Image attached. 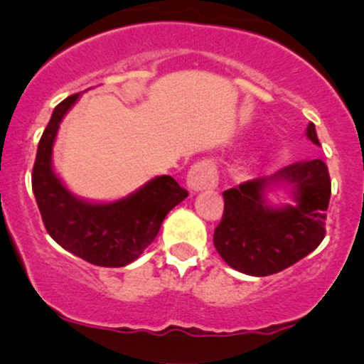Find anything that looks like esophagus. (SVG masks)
Segmentation results:
<instances>
[{"mask_svg": "<svg viewBox=\"0 0 364 364\" xmlns=\"http://www.w3.org/2000/svg\"><path fill=\"white\" fill-rule=\"evenodd\" d=\"M219 183V174L212 161H200L190 168L186 174V185L191 191L212 190Z\"/></svg>", "mask_w": 364, "mask_h": 364, "instance_id": "esophagus-1", "label": "esophagus"}]
</instances>
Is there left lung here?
I'll list each match as a JSON object with an SVG mask.
<instances>
[{"mask_svg":"<svg viewBox=\"0 0 364 364\" xmlns=\"http://www.w3.org/2000/svg\"><path fill=\"white\" fill-rule=\"evenodd\" d=\"M306 136L320 145L315 124ZM289 186L292 206L272 208L269 189ZM330 176L323 161L296 162L267 178L225 190L224 214L214 231L217 253L229 267L255 277H265L294 265L325 237L330 200Z\"/></svg>","mask_w":364,"mask_h":364,"instance_id":"left-lung-1","label":"left lung"}]
</instances>
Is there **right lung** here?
<instances>
[{"instance_id":"add662e5","label":"right lung","mask_w":364,"mask_h":364,"mask_svg":"<svg viewBox=\"0 0 364 364\" xmlns=\"http://www.w3.org/2000/svg\"><path fill=\"white\" fill-rule=\"evenodd\" d=\"M80 94L54 107L37 147L32 190L46 231L66 252L99 267L135 262L156 240L162 220L188 196L171 176H157L124 198L89 202L68 190L53 169V145L65 114Z\"/></svg>"}]
</instances>
